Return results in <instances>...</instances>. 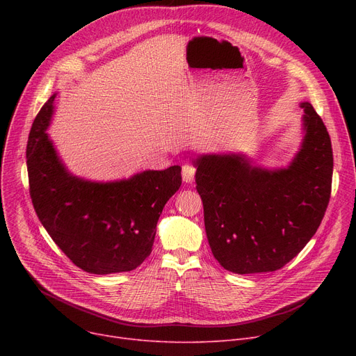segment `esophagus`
Instances as JSON below:
<instances>
[{"mask_svg": "<svg viewBox=\"0 0 356 356\" xmlns=\"http://www.w3.org/2000/svg\"><path fill=\"white\" fill-rule=\"evenodd\" d=\"M195 173H196V168L192 164H184L181 167V176L186 183H192L195 180Z\"/></svg>", "mask_w": 356, "mask_h": 356, "instance_id": "34e87169", "label": "esophagus"}]
</instances>
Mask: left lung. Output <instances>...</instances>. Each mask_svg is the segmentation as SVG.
<instances>
[{"label":"left lung","mask_w":356,"mask_h":356,"mask_svg":"<svg viewBox=\"0 0 356 356\" xmlns=\"http://www.w3.org/2000/svg\"><path fill=\"white\" fill-rule=\"evenodd\" d=\"M302 108L306 134L287 168L252 167L235 154L196 160L204 229L213 257L228 271L283 268L321 227L332 191V143L314 108L309 102Z\"/></svg>","instance_id":"left-lung-1"}]
</instances>
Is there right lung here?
Returning a JSON list of instances; mask_svg holds the SVG:
<instances>
[{"label":"right lung","mask_w":356,"mask_h":356,"mask_svg":"<svg viewBox=\"0 0 356 356\" xmlns=\"http://www.w3.org/2000/svg\"><path fill=\"white\" fill-rule=\"evenodd\" d=\"M34 118L27 143L30 197L42 225L72 263L90 274L136 270L152 254L157 220L180 188L181 168L95 183L72 176L46 134L53 101Z\"/></svg>","instance_id":"obj_1"}]
</instances>
